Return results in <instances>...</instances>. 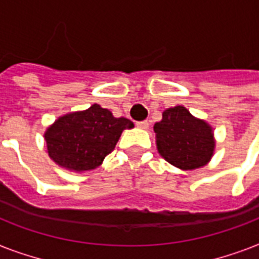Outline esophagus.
Segmentation results:
<instances>
[{
  "label": "esophagus",
  "mask_w": 259,
  "mask_h": 259,
  "mask_svg": "<svg viewBox=\"0 0 259 259\" xmlns=\"http://www.w3.org/2000/svg\"><path fill=\"white\" fill-rule=\"evenodd\" d=\"M137 126L140 127V129H148V127H149V122H148V121L137 122Z\"/></svg>",
  "instance_id": "34e87169"
}]
</instances>
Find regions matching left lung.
<instances>
[{"mask_svg":"<svg viewBox=\"0 0 259 259\" xmlns=\"http://www.w3.org/2000/svg\"><path fill=\"white\" fill-rule=\"evenodd\" d=\"M153 129L158 153L176 168L196 169L212 157L215 149L212 127L193 117L184 106L166 109Z\"/></svg>","mask_w":259,"mask_h":259,"instance_id":"1","label":"left lung"}]
</instances>
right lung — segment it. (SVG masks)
<instances>
[{
    "label": "right lung",
    "instance_id": "right-lung-1",
    "mask_svg": "<svg viewBox=\"0 0 259 259\" xmlns=\"http://www.w3.org/2000/svg\"><path fill=\"white\" fill-rule=\"evenodd\" d=\"M134 127L127 118H115L107 109L93 105L55 121L44 133L47 150L58 165L70 170L95 169L117 145L122 132Z\"/></svg>",
    "mask_w": 259,
    "mask_h": 259
}]
</instances>
